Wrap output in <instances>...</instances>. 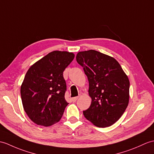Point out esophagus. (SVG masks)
I'll return each instance as SVG.
<instances>
[{
	"label": "esophagus",
	"instance_id": "esophagus-1",
	"mask_svg": "<svg viewBox=\"0 0 154 154\" xmlns=\"http://www.w3.org/2000/svg\"><path fill=\"white\" fill-rule=\"evenodd\" d=\"M79 98V96H75V97H73V98H72V101L73 102H75L77 100V99Z\"/></svg>",
	"mask_w": 154,
	"mask_h": 154
}]
</instances>
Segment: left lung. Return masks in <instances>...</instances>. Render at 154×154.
Listing matches in <instances>:
<instances>
[{"instance_id": "8db88e82", "label": "left lung", "mask_w": 154, "mask_h": 154, "mask_svg": "<svg viewBox=\"0 0 154 154\" xmlns=\"http://www.w3.org/2000/svg\"><path fill=\"white\" fill-rule=\"evenodd\" d=\"M76 60L87 76L90 107L83 111L86 119L98 127L112 125L125 111L130 83L117 61L100 52H79Z\"/></svg>"}]
</instances>
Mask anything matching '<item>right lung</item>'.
Here are the masks:
<instances>
[{
	"instance_id": "obj_1",
	"label": "right lung",
	"mask_w": 154,
	"mask_h": 154,
	"mask_svg": "<svg viewBox=\"0 0 154 154\" xmlns=\"http://www.w3.org/2000/svg\"><path fill=\"white\" fill-rule=\"evenodd\" d=\"M74 57L71 52L53 51L28 69L20 93L25 112L35 123L48 127L62 118L68 104L63 72Z\"/></svg>"
}]
</instances>
